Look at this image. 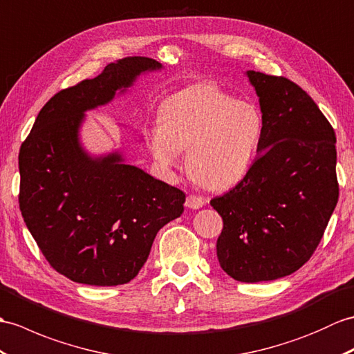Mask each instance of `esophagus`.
Masks as SVG:
<instances>
[{
  "label": "esophagus",
  "instance_id": "34e87169",
  "mask_svg": "<svg viewBox=\"0 0 354 354\" xmlns=\"http://www.w3.org/2000/svg\"><path fill=\"white\" fill-rule=\"evenodd\" d=\"M203 199L201 196H196V194H190L187 197V201H185V207H188V208H192V209H199V208H202L203 207Z\"/></svg>",
  "mask_w": 354,
  "mask_h": 354
}]
</instances>
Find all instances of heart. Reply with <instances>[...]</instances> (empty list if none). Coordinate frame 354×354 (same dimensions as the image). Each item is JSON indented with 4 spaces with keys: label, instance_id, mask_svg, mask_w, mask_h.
<instances>
[{
    "label": "heart",
    "instance_id": "heart-1",
    "mask_svg": "<svg viewBox=\"0 0 354 354\" xmlns=\"http://www.w3.org/2000/svg\"><path fill=\"white\" fill-rule=\"evenodd\" d=\"M160 122L147 134L158 167L174 170L180 151L187 149V174L209 190L241 183L266 129L257 104L240 101L216 84H196L171 95L161 105Z\"/></svg>",
    "mask_w": 354,
    "mask_h": 354
}]
</instances>
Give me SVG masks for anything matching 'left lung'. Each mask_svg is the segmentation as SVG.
<instances>
[{
  "label": "left lung",
  "instance_id": "8db88e82",
  "mask_svg": "<svg viewBox=\"0 0 354 354\" xmlns=\"http://www.w3.org/2000/svg\"><path fill=\"white\" fill-rule=\"evenodd\" d=\"M266 129L249 174L211 201L223 218L220 267L240 282L297 271L315 252L338 203L336 137L314 100L292 81L248 71Z\"/></svg>",
  "mask_w": 354,
  "mask_h": 354
}]
</instances>
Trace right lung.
Segmentation results:
<instances>
[{
	"mask_svg": "<svg viewBox=\"0 0 354 354\" xmlns=\"http://www.w3.org/2000/svg\"><path fill=\"white\" fill-rule=\"evenodd\" d=\"M147 57L105 66L49 100L19 152V208L49 264L73 282L114 286L134 279L155 235L184 211L185 194L131 166L122 151L92 155L81 142L86 113L161 71Z\"/></svg>",
	"mask_w": 354,
	"mask_h": 354,
	"instance_id": "1",
	"label": "right lung"
}]
</instances>
